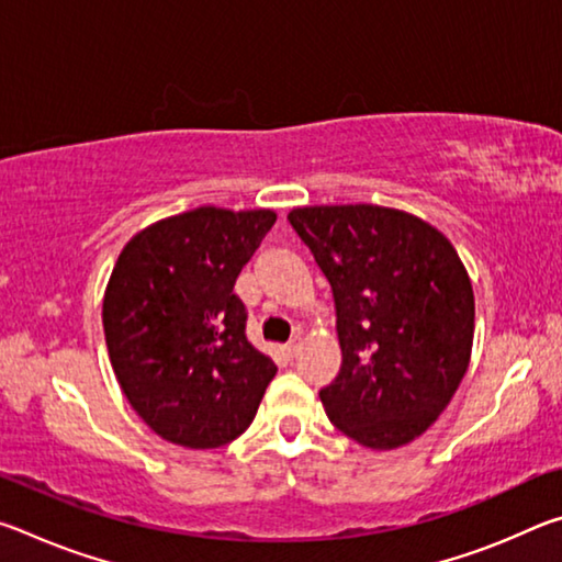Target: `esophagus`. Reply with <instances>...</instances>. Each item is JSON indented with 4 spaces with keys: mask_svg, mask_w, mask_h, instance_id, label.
<instances>
[{
    "mask_svg": "<svg viewBox=\"0 0 562 562\" xmlns=\"http://www.w3.org/2000/svg\"><path fill=\"white\" fill-rule=\"evenodd\" d=\"M297 351H300V341L297 339H292V341H288V345H284V355H288L290 359L297 357Z\"/></svg>",
    "mask_w": 562,
    "mask_h": 562,
    "instance_id": "esophagus-1",
    "label": "esophagus"
}]
</instances>
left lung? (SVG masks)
<instances>
[{"label":"left lung","mask_w":562,"mask_h":562,"mask_svg":"<svg viewBox=\"0 0 562 562\" xmlns=\"http://www.w3.org/2000/svg\"><path fill=\"white\" fill-rule=\"evenodd\" d=\"M288 221L335 297L341 367L319 389L329 422L369 449L414 441L471 359L473 290L453 245L394 207H294Z\"/></svg>","instance_id":"1"}]
</instances>
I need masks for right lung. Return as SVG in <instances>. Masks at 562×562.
<instances>
[{
	"label": "right lung",
	"instance_id": "obj_1",
	"mask_svg": "<svg viewBox=\"0 0 562 562\" xmlns=\"http://www.w3.org/2000/svg\"><path fill=\"white\" fill-rule=\"evenodd\" d=\"M272 211L166 217L123 247L103 294V335L123 394L166 441L231 443L252 424L278 367L245 335L233 292Z\"/></svg>",
	"mask_w": 562,
	"mask_h": 562
}]
</instances>
